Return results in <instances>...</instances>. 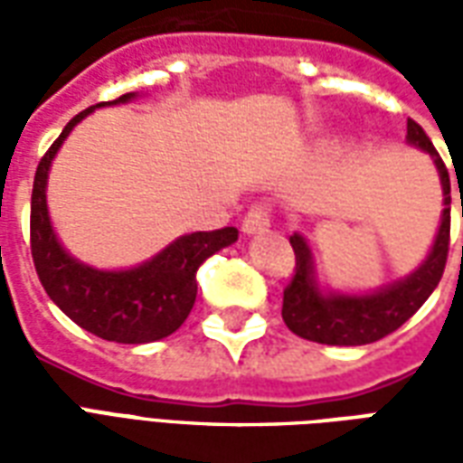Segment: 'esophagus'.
<instances>
[{"instance_id":"1","label":"esophagus","mask_w":463,"mask_h":463,"mask_svg":"<svg viewBox=\"0 0 463 463\" xmlns=\"http://www.w3.org/2000/svg\"><path fill=\"white\" fill-rule=\"evenodd\" d=\"M270 228V213L262 205H250L242 218V232H260Z\"/></svg>"}]
</instances>
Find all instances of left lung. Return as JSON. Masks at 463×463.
<instances>
[{"instance_id":"obj_1","label":"left lung","mask_w":463,"mask_h":463,"mask_svg":"<svg viewBox=\"0 0 463 463\" xmlns=\"http://www.w3.org/2000/svg\"><path fill=\"white\" fill-rule=\"evenodd\" d=\"M407 143L431 156L441 185V211L424 252L404 270L374 282L354 285L322 258L317 242L305 228L290 232L295 270L282 290V320L305 340L322 345H369L399 330L427 302L444 275L451 232V183L447 163L427 131L414 118L407 121Z\"/></svg>"}]
</instances>
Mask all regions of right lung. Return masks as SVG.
Here are the masks:
<instances>
[{"mask_svg": "<svg viewBox=\"0 0 463 463\" xmlns=\"http://www.w3.org/2000/svg\"><path fill=\"white\" fill-rule=\"evenodd\" d=\"M136 91L99 101L66 123L36 165L29 215V245L46 295L64 315L96 337L141 345L168 337L181 327L198 292L195 270L208 255L238 241V225L183 231L148 245H101L56 221L49 185L52 171L86 116L104 104L131 101Z\"/></svg>", "mask_w": 463, "mask_h": 463, "instance_id": "1", "label": "right lung"}]
</instances>
